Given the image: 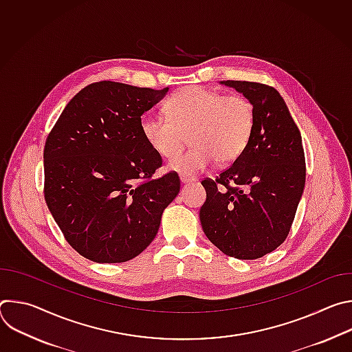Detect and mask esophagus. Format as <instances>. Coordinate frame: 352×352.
Instances as JSON below:
<instances>
[{
  "label": "esophagus",
  "instance_id": "esophagus-1",
  "mask_svg": "<svg viewBox=\"0 0 352 352\" xmlns=\"http://www.w3.org/2000/svg\"><path fill=\"white\" fill-rule=\"evenodd\" d=\"M179 179H181V182H182V184H190V182H193V181H195V178L186 177L185 174H181V175H179Z\"/></svg>",
  "mask_w": 352,
  "mask_h": 352
}]
</instances>
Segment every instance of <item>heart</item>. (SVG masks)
<instances>
[{
  "mask_svg": "<svg viewBox=\"0 0 352 352\" xmlns=\"http://www.w3.org/2000/svg\"><path fill=\"white\" fill-rule=\"evenodd\" d=\"M255 125L252 102L241 94L192 86L177 91L166 106V116L146 113L140 131L146 143L162 157H171L189 133L192 146L170 160L171 170L197 174L216 160L235 162L246 148Z\"/></svg>",
  "mask_w": 352,
  "mask_h": 352,
  "instance_id": "heart-1",
  "label": "heart"
}]
</instances>
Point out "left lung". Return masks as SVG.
Returning a JSON list of instances; mask_svg holds the SVG:
<instances>
[{"label":"left lung","mask_w":352,"mask_h":352,"mask_svg":"<svg viewBox=\"0 0 352 352\" xmlns=\"http://www.w3.org/2000/svg\"><path fill=\"white\" fill-rule=\"evenodd\" d=\"M249 98L255 125L243 153L214 179L205 178L199 217L209 241L231 258L254 261L289 234L305 186L302 138L280 93L269 85L226 80Z\"/></svg>","instance_id":"8db88e82"}]
</instances>
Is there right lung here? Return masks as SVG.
<instances>
[{
  "label": "right lung",
  "mask_w": 352,
  "mask_h": 352,
  "mask_svg": "<svg viewBox=\"0 0 352 352\" xmlns=\"http://www.w3.org/2000/svg\"><path fill=\"white\" fill-rule=\"evenodd\" d=\"M168 87L94 82L67 104L44 144V199L67 242L96 263H122L148 246L179 192L140 131Z\"/></svg>",
  "instance_id": "right-lung-1"
}]
</instances>
